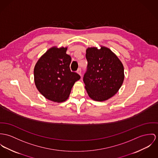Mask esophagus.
I'll return each instance as SVG.
<instances>
[{
  "mask_svg": "<svg viewBox=\"0 0 158 158\" xmlns=\"http://www.w3.org/2000/svg\"><path fill=\"white\" fill-rule=\"evenodd\" d=\"M77 73H78L81 76H82V74H81V68H79V69L77 70Z\"/></svg>",
  "mask_w": 158,
  "mask_h": 158,
  "instance_id": "obj_1",
  "label": "esophagus"
}]
</instances>
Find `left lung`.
I'll use <instances>...</instances> for the list:
<instances>
[{"mask_svg": "<svg viewBox=\"0 0 158 158\" xmlns=\"http://www.w3.org/2000/svg\"><path fill=\"white\" fill-rule=\"evenodd\" d=\"M88 48L86 50L87 70L84 76L86 92L91 99L103 102L114 96L124 81V67L110 49Z\"/></svg>", "mask_w": 158, "mask_h": 158, "instance_id": "8db88e82", "label": "left lung"}]
</instances>
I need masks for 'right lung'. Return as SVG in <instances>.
I'll list each match as a JSON object with an SVG mask.
<instances>
[{"mask_svg":"<svg viewBox=\"0 0 158 158\" xmlns=\"http://www.w3.org/2000/svg\"><path fill=\"white\" fill-rule=\"evenodd\" d=\"M67 48L53 46L38 60L34 67V81L37 89L47 99L54 102L67 100L74 83L81 76L72 72V58L66 53Z\"/></svg>","mask_w":158,"mask_h":158,"instance_id":"right-lung-1","label":"right lung"}]
</instances>
